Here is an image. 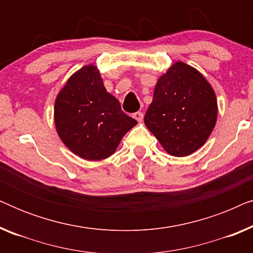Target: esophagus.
Masks as SVG:
<instances>
[{"mask_svg":"<svg viewBox=\"0 0 253 253\" xmlns=\"http://www.w3.org/2000/svg\"><path fill=\"white\" fill-rule=\"evenodd\" d=\"M133 119H134V120H137L138 122H141V121H143V119H144L143 113H140V112L134 113V114H133Z\"/></svg>","mask_w":253,"mask_h":253,"instance_id":"34e87169","label":"esophagus"}]
</instances>
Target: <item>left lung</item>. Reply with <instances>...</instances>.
Instances as JSON below:
<instances>
[{"label": "left lung", "instance_id": "8db88e82", "mask_svg": "<svg viewBox=\"0 0 253 253\" xmlns=\"http://www.w3.org/2000/svg\"><path fill=\"white\" fill-rule=\"evenodd\" d=\"M216 117L212 86L197 69L177 61L158 79L144 122L167 153L186 157L206 143Z\"/></svg>", "mask_w": 253, "mask_h": 253}]
</instances>
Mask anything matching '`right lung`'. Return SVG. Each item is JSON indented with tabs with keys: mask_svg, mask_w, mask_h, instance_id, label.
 Listing matches in <instances>:
<instances>
[{
	"mask_svg": "<svg viewBox=\"0 0 253 253\" xmlns=\"http://www.w3.org/2000/svg\"><path fill=\"white\" fill-rule=\"evenodd\" d=\"M58 137L72 153L99 161L115 153L137 121L121 109L120 101L107 92L94 64L79 69L58 92L54 106Z\"/></svg>",
	"mask_w": 253,
	"mask_h": 253,
	"instance_id": "add662e5",
	"label": "right lung"
}]
</instances>
